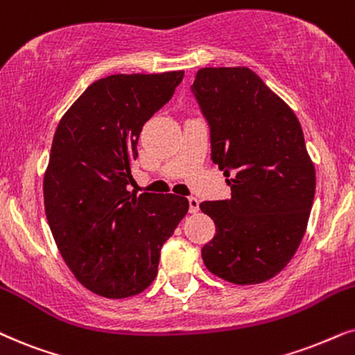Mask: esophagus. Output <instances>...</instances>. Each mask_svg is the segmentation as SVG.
<instances>
[{"label":"esophagus","mask_w":355,"mask_h":355,"mask_svg":"<svg viewBox=\"0 0 355 355\" xmlns=\"http://www.w3.org/2000/svg\"><path fill=\"white\" fill-rule=\"evenodd\" d=\"M197 210H199V199L194 196H191L189 197V211H191V214H196Z\"/></svg>","instance_id":"esophagus-1"}]
</instances>
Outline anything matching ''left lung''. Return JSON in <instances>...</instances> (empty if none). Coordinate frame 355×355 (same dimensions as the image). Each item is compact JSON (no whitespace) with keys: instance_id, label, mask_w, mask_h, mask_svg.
<instances>
[{"instance_id":"1","label":"left lung","mask_w":355,"mask_h":355,"mask_svg":"<svg viewBox=\"0 0 355 355\" xmlns=\"http://www.w3.org/2000/svg\"><path fill=\"white\" fill-rule=\"evenodd\" d=\"M192 94L210 128L211 161L232 189L202 202L215 236L202 248L211 274L261 284L288 264L315 199V166L293 110L246 67L202 68Z\"/></svg>"}]
</instances>
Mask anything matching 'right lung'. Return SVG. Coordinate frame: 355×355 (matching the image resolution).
Returning <instances> with one entry per match:
<instances>
[{
  "label": "right lung",
  "mask_w": 355,
  "mask_h": 355,
  "mask_svg": "<svg viewBox=\"0 0 355 355\" xmlns=\"http://www.w3.org/2000/svg\"><path fill=\"white\" fill-rule=\"evenodd\" d=\"M184 71L112 75L87 86L55 130L44 202L60 254L105 298L144 292L159 252L189 210L186 197L128 192L145 122L171 99Z\"/></svg>",
  "instance_id": "1"
}]
</instances>
